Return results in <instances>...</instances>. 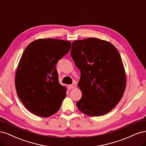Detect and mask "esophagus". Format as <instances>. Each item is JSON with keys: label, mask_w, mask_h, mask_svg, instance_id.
I'll return each instance as SVG.
<instances>
[{"label": "esophagus", "mask_w": 146, "mask_h": 146, "mask_svg": "<svg viewBox=\"0 0 146 146\" xmlns=\"http://www.w3.org/2000/svg\"><path fill=\"white\" fill-rule=\"evenodd\" d=\"M76 83H72V85H68V88L69 90H70V89H72V88L76 87Z\"/></svg>", "instance_id": "34e87169"}]
</instances>
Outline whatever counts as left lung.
<instances>
[{
	"label": "left lung",
	"instance_id": "1",
	"mask_svg": "<svg viewBox=\"0 0 146 146\" xmlns=\"http://www.w3.org/2000/svg\"><path fill=\"white\" fill-rule=\"evenodd\" d=\"M70 55L81 76L78 110L90 116L111 111L122 98L127 78L120 54L113 44L99 38L76 40Z\"/></svg>",
	"mask_w": 146,
	"mask_h": 146
}]
</instances>
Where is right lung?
Instances as JSON below:
<instances>
[{"instance_id":"1","label":"right lung","mask_w":146,"mask_h":146,"mask_svg":"<svg viewBox=\"0 0 146 146\" xmlns=\"http://www.w3.org/2000/svg\"><path fill=\"white\" fill-rule=\"evenodd\" d=\"M63 39H36L22 55L15 74V88L22 103L35 115L47 117L60 108L66 88L60 85L56 64L70 49Z\"/></svg>"}]
</instances>
